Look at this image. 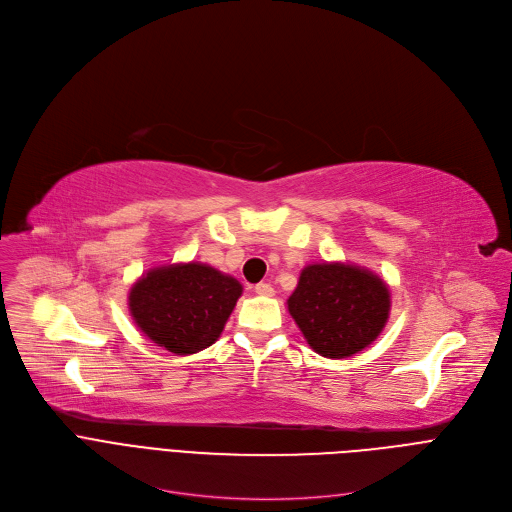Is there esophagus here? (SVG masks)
<instances>
[{
	"label": "esophagus",
	"mask_w": 512,
	"mask_h": 512,
	"mask_svg": "<svg viewBox=\"0 0 512 512\" xmlns=\"http://www.w3.org/2000/svg\"><path fill=\"white\" fill-rule=\"evenodd\" d=\"M254 291H256L258 295H266V297H273V295H275V289H273V285H270V283H258V285L254 287Z\"/></svg>",
	"instance_id": "1"
}]
</instances>
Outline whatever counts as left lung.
<instances>
[{"instance_id":"1","label":"left lung","mask_w":512,"mask_h":512,"mask_svg":"<svg viewBox=\"0 0 512 512\" xmlns=\"http://www.w3.org/2000/svg\"><path fill=\"white\" fill-rule=\"evenodd\" d=\"M287 306L316 353L343 359L366 349L382 333L390 293L366 268L322 262L302 270Z\"/></svg>"}]
</instances>
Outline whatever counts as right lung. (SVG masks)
<instances>
[{"label": "right lung", "instance_id": "obj_1", "mask_svg": "<svg viewBox=\"0 0 512 512\" xmlns=\"http://www.w3.org/2000/svg\"><path fill=\"white\" fill-rule=\"evenodd\" d=\"M242 285L200 264L153 268L130 289V314L142 333L177 355L213 345L223 333Z\"/></svg>", "mask_w": 512, "mask_h": 512}]
</instances>
